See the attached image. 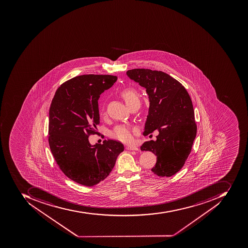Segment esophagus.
Returning a JSON list of instances; mask_svg holds the SVG:
<instances>
[{"label":"esophagus","instance_id":"esophagus-1","mask_svg":"<svg viewBox=\"0 0 248 248\" xmlns=\"http://www.w3.org/2000/svg\"><path fill=\"white\" fill-rule=\"evenodd\" d=\"M126 149L127 150H134V151H138V150H139V149H138L137 146H127Z\"/></svg>","mask_w":248,"mask_h":248}]
</instances>
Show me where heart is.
<instances>
[{
  "instance_id": "1",
  "label": "heart",
  "mask_w": 248,
  "mask_h": 248,
  "mask_svg": "<svg viewBox=\"0 0 248 248\" xmlns=\"http://www.w3.org/2000/svg\"><path fill=\"white\" fill-rule=\"evenodd\" d=\"M122 98L124 99L126 105L140 100L139 95L134 89H126L122 92ZM113 138L122 141V142H129L133 140L134 130L126 125H120L116 126L111 134Z\"/></svg>"
}]
</instances>
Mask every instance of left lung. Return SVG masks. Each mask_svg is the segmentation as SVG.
I'll list each match as a JSON object with an SVG mask.
<instances>
[{
    "instance_id": "obj_1",
    "label": "left lung",
    "mask_w": 248,
    "mask_h": 248,
    "mask_svg": "<svg viewBox=\"0 0 248 248\" xmlns=\"http://www.w3.org/2000/svg\"><path fill=\"white\" fill-rule=\"evenodd\" d=\"M126 75L146 89L150 99L143 135L158 131L156 140L146 141L140 150L156 155L153 174L174 175L185 165L197 135L191 98L181 83L162 71L133 69Z\"/></svg>"
}]
</instances>
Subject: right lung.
<instances>
[{
    "label": "right lung",
    "mask_w": 248,
    "mask_h": 248,
    "mask_svg": "<svg viewBox=\"0 0 248 248\" xmlns=\"http://www.w3.org/2000/svg\"><path fill=\"white\" fill-rule=\"evenodd\" d=\"M117 79L112 75L78 76L63 83L51 101L50 149L63 174L79 185L94 186L106 179L124 150L113 140L93 146L89 142L99 124L98 98Z\"/></svg>",
    "instance_id": "obj_1"
}]
</instances>
